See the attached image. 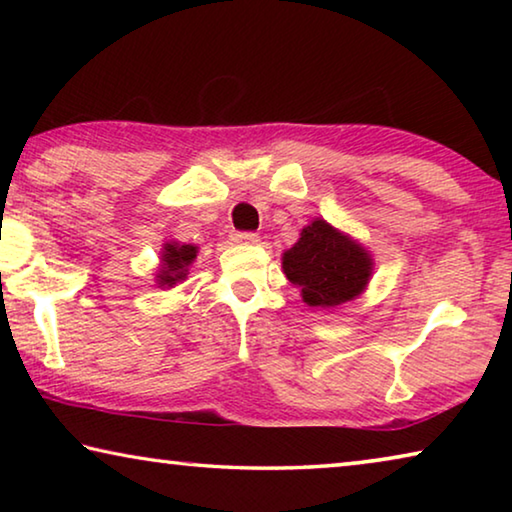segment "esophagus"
<instances>
[{
    "mask_svg": "<svg viewBox=\"0 0 512 512\" xmlns=\"http://www.w3.org/2000/svg\"><path fill=\"white\" fill-rule=\"evenodd\" d=\"M230 239L235 241V244H257V241H259L255 232H239V230L232 232Z\"/></svg>",
    "mask_w": 512,
    "mask_h": 512,
    "instance_id": "esophagus-1",
    "label": "esophagus"
}]
</instances>
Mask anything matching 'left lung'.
<instances>
[{"instance_id": "1", "label": "left lung", "mask_w": 512, "mask_h": 512, "mask_svg": "<svg viewBox=\"0 0 512 512\" xmlns=\"http://www.w3.org/2000/svg\"><path fill=\"white\" fill-rule=\"evenodd\" d=\"M282 268L309 307L327 309L361 296L372 275V257L359 241L316 219L282 255Z\"/></svg>"}]
</instances>
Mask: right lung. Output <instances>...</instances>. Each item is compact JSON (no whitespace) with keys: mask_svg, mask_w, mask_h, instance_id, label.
<instances>
[{"mask_svg":"<svg viewBox=\"0 0 512 512\" xmlns=\"http://www.w3.org/2000/svg\"><path fill=\"white\" fill-rule=\"evenodd\" d=\"M198 248L192 244H178V241H167L162 248V264L158 277L160 287H173V284L185 280L187 266L196 259Z\"/></svg>","mask_w":512,"mask_h":512,"instance_id":"add662e5","label":"right lung"}]
</instances>
